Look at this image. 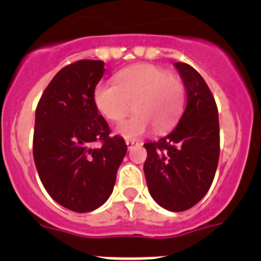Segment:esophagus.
I'll return each mask as SVG.
<instances>
[{
    "mask_svg": "<svg viewBox=\"0 0 261 261\" xmlns=\"http://www.w3.org/2000/svg\"><path fill=\"white\" fill-rule=\"evenodd\" d=\"M125 144H126V146H128V149H132V147L135 146V145H137L138 142L136 141V140H126Z\"/></svg>",
    "mask_w": 261,
    "mask_h": 261,
    "instance_id": "34e87169",
    "label": "esophagus"
}]
</instances>
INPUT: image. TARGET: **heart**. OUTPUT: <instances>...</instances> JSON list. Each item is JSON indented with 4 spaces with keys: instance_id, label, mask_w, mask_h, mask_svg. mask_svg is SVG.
<instances>
[{
    "instance_id": "obj_1",
    "label": "heart",
    "mask_w": 261,
    "mask_h": 261,
    "mask_svg": "<svg viewBox=\"0 0 261 261\" xmlns=\"http://www.w3.org/2000/svg\"><path fill=\"white\" fill-rule=\"evenodd\" d=\"M114 82H99L93 99L96 111L108 121H120L130 105L136 114L116 126V133L136 138L149 130L165 132L177 121L183 110L184 86L180 78L162 66L138 64L119 71Z\"/></svg>"
}]
</instances>
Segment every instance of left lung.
<instances>
[{
  "mask_svg": "<svg viewBox=\"0 0 261 261\" xmlns=\"http://www.w3.org/2000/svg\"><path fill=\"white\" fill-rule=\"evenodd\" d=\"M174 66L186 87V110L171 133L144 144V172L154 201L170 212H183L211 188L220 158V123L204 78L188 64Z\"/></svg>",
  "mask_w": 261,
  "mask_h": 261,
  "instance_id": "8db88e82",
  "label": "left lung"
}]
</instances>
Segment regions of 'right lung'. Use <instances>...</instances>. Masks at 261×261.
Returning <instances> with one entry per match:
<instances>
[{
	"label": "right lung",
	"instance_id": "right-lung-1",
	"mask_svg": "<svg viewBox=\"0 0 261 261\" xmlns=\"http://www.w3.org/2000/svg\"><path fill=\"white\" fill-rule=\"evenodd\" d=\"M105 62L80 60L62 68L41 95L35 112L34 161L40 180L56 202L86 213L105 204L114 191L126 153L120 136L94 106V89ZM102 144L91 148L94 142Z\"/></svg>",
	"mask_w": 261,
	"mask_h": 261
}]
</instances>
